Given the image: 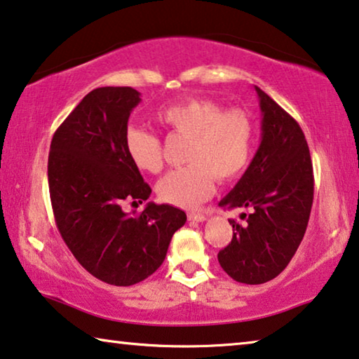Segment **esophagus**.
<instances>
[{
	"label": "esophagus",
	"mask_w": 359,
	"mask_h": 359,
	"mask_svg": "<svg viewBox=\"0 0 359 359\" xmlns=\"http://www.w3.org/2000/svg\"><path fill=\"white\" fill-rule=\"evenodd\" d=\"M189 221H194V222H203L206 221V216L205 214H200V212H189Z\"/></svg>",
	"instance_id": "obj_1"
}]
</instances>
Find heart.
<instances>
[{"label": "heart", "instance_id": "heart-1", "mask_svg": "<svg viewBox=\"0 0 359 359\" xmlns=\"http://www.w3.org/2000/svg\"><path fill=\"white\" fill-rule=\"evenodd\" d=\"M159 126L172 135L189 137L185 168L170 170L159 180L158 195L169 205L194 210L212 195L216 177L229 182L248 165L253 151V124L247 112L222 111L216 101L185 98L156 114ZM126 153L142 172L163 169L161 140L142 127H128Z\"/></svg>", "mask_w": 359, "mask_h": 359}]
</instances>
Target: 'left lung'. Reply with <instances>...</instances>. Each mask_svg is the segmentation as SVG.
<instances>
[{
	"instance_id": "left-lung-1",
	"label": "left lung",
	"mask_w": 359,
	"mask_h": 359,
	"mask_svg": "<svg viewBox=\"0 0 359 359\" xmlns=\"http://www.w3.org/2000/svg\"><path fill=\"white\" fill-rule=\"evenodd\" d=\"M261 109V143L222 208H251L247 224L231 219L232 242L219 264L233 280L258 285L285 269L306 232L313 206V163L298 122L255 87ZM247 216V214H243Z\"/></svg>"
}]
</instances>
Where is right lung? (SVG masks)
I'll list each match as a JSON object with an SVG mask.
<instances>
[{
	"label": "right lung",
	"instance_id": "add662e5",
	"mask_svg": "<svg viewBox=\"0 0 359 359\" xmlns=\"http://www.w3.org/2000/svg\"><path fill=\"white\" fill-rule=\"evenodd\" d=\"M132 87L95 88L57 127L48 156L56 226L76 259L117 287L145 280L163 264L187 214L148 203L142 214L124 200L147 201L151 189L126 153L127 122L140 103Z\"/></svg>",
	"mask_w": 359,
	"mask_h": 359
}]
</instances>
